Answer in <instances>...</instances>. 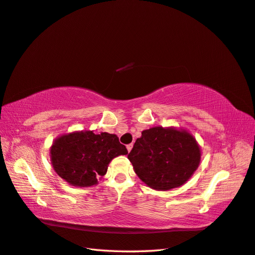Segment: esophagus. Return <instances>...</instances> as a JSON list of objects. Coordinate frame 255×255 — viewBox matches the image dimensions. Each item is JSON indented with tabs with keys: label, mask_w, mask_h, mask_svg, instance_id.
Listing matches in <instances>:
<instances>
[{
	"label": "esophagus",
	"mask_w": 255,
	"mask_h": 255,
	"mask_svg": "<svg viewBox=\"0 0 255 255\" xmlns=\"http://www.w3.org/2000/svg\"><path fill=\"white\" fill-rule=\"evenodd\" d=\"M132 147H133V144H128V145H127V149H128V152L132 150Z\"/></svg>",
	"instance_id": "1"
}]
</instances>
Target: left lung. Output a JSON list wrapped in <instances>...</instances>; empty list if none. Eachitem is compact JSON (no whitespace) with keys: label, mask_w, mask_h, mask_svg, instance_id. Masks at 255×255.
Listing matches in <instances>:
<instances>
[{"label":"left lung","mask_w":255,"mask_h":255,"mask_svg":"<svg viewBox=\"0 0 255 255\" xmlns=\"http://www.w3.org/2000/svg\"><path fill=\"white\" fill-rule=\"evenodd\" d=\"M201 147L184 128L144 129L128 155L137 177L150 189L169 191L188 181L201 161Z\"/></svg>","instance_id":"left-lung-1"}]
</instances>
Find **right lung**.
I'll return each mask as SVG.
<instances>
[{"instance_id":"obj_1","label":"right lung","mask_w":255,"mask_h":255,"mask_svg":"<svg viewBox=\"0 0 255 255\" xmlns=\"http://www.w3.org/2000/svg\"><path fill=\"white\" fill-rule=\"evenodd\" d=\"M126 146L116 134L94 131H74L56 137L50 147L54 171L67 183L88 188L98 183L108 170L110 161L127 155Z\"/></svg>"}]
</instances>
